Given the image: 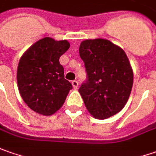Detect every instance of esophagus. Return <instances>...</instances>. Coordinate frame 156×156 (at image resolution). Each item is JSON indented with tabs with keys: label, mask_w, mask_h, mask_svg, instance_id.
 <instances>
[{
	"label": "esophagus",
	"mask_w": 156,
	"mask_h": 156,
	"mask_svg": "<svg viewBox=\"0 0 156 156\" xmlns=\"http://www.w3.org/2000/svg\"><path fill=\"white\" fill-rule=\"evenodd\" d=\"M72 84H73V88L75 89V90H77V89H78V81H76V80H73V82H72Z\"/></svg>",
	"instance_id": "esophagus-1"
}]
</instances>
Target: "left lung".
Wrapping results in <instances>:
<instances>
[{
    "mask_svg": "<svg viewBox=\"0 0 156 156\" xmlns=\"http://www.w3.org/2000/svg\"><path fill=\"white\" fill-rule=\"evenodd\" d=\"M87 78L78 89L86 109L106 119L126 105L133 85V71L124 51L104 39L86 40L79 46Z\"/></svg>",
    "mask_w": 156,
    "mask_h": 156,
    "instance_id": "left-lung-1",
    "label": "left lung"
}]
</instances>
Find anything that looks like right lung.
Here are the masks:
<instances>
[{
	"label": "right lung",
	"instance_id": "right-lung-1",
	"mask_svg": "<svg viewBox=\"0 0 156 156\" xmlns=\"http://www.w3.org/2000/svg\"><path fill=\"white\" fill-rule=\"evenodd\" d=\"M67 41L46 37L20 58L17 69L20 94L31 110L50 115L59 110L73 85L64 76L59 58L67 51Z\"/></svg>",
	"mask_w": 156,
	"mask_h": 156
}]
</instances>
